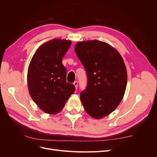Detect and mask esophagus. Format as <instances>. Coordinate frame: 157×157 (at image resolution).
Segmentation results:
<instances>
[{"label":"esophagus","mask_w":157,"mask_h":157,"mask_svg":"<svg viewBox=\"0 0 157 157\" xmlns=\"http://www.w3.org/2000/svg\"><path fill=\"white\" fill-rule=\"evenodd\" d=\"M73 84L75 85V88L77 89V88H78V82H77V81H75V82H74V83H73Z\"/></svg>","instance_id":"esophagus-1"}]
</instances>
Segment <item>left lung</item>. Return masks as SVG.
Masks as SVG:
<instances>
[{
    "label": "left lung",
    "instance_id": "8db88e82",
    "mask_svg": "<svg viewBox=\"0 0 157 157\" xmlns=\"http://www.w3.org/2000/svg\"><path fill=\"white\" fill-rule=\"evenodd\" d=\"M75 50L88 78L80 100L90 116L100 119L115 110L124 96L127 84L124 60L113 47L97 40L78 42Z\"/></svg>",
    "mask_w": 157,
    "mask_h": 157
}]
</instances>
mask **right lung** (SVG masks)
Here are the masks:
<instances>
[{
  "instance_id": "obj_1",
  "label": "right lung",
  "mask_w": 157,
  "mask_h": 157,
  "mask_svg": "<svg viewBox=\"0 0 157 157\" xmlns=\"http://www.w3.org/2000/svg\"><path fill=\"white\" fill-rule=\"evenodd\" d=\"M71 42L52 39L41 45L33 55L27 72L28 89L33 100L46 113L61 111L75 91L66 81V69L62 59Z\"/></svg>"
}]
</instances>
